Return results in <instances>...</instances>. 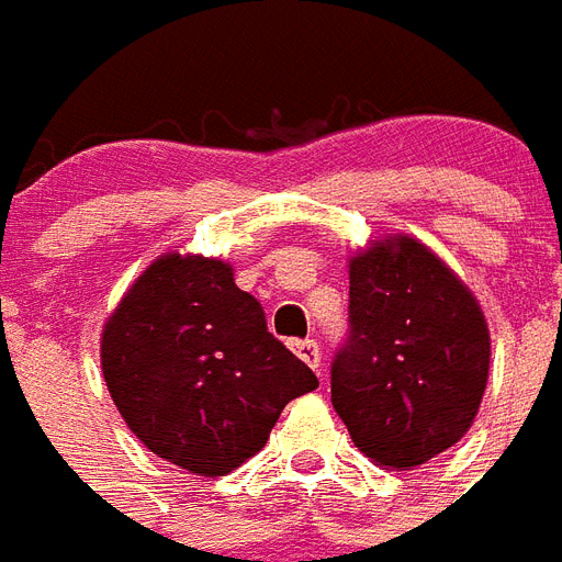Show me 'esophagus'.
<instances>
[{"instance_id":"34e87169","label":"esophagus","mask_w":562,"mask_h":562,"mask_svg":"<svg viewBox=\"0 0 562 562\" xmlns=\"http://www.w3.org/2000/svg\"><path fill=\"white\" fill-rule=\"evenodd\" d=\"M294 351H297V357H301L303 363L310 366L313 372H318L322 375V348H318V342L315 339H303V342H294Z\"/></svg>"}]
</instances>
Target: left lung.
I'll return each mask as SVG.
<instances>
[{"label":"left lung","mask_w":562,"mask_h":562,"mask_svg":"<svg viewBox=\"0 0 562 562\" xmlns=\"http://www.w3.org/2000/svg\"><path fill=\"white\" fill-rule=\"evenodd\" d=\"M351 336L330 402L366 459L411 471L459 443L488 384L492 336L459 273L411 235L348 259Z\"/></svg>","instance_id":"8db88e82"}]
</instances>
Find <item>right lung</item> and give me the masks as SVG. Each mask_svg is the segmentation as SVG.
Returning <instances> with one entry per match:
<instances>
[{"mask_svg":"<svg viewBox=\"0 0 562 562\" xmlns=\"http://www.w3.org/2000/svg\"><path fill=\"white\" fill-rule=\"evenodd\" d=\"M106 390L145 447L199 476H226L268 443L282 408L318 386L268 334L235 268L166 252L112 310L101 334Z\"/></svg>","mask_w":562,"mask_h":562,"instance_id":"obj_1","label":"right lung"}]
</instances>
